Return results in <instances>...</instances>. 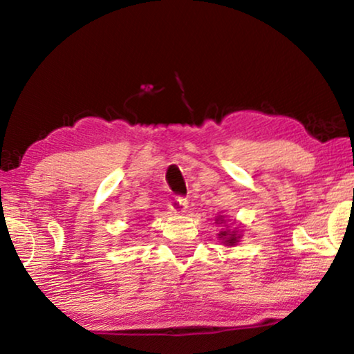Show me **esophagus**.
<instances>
[{
  "mask_svg": "<svg viewBox=\"0 0 354 354\" xmlns=\"http://www.w3.org/2000/svg\"><path fill=\"white\" fill-rule=\"evenodd\" d=\"M170 209L175 214H184L185 211H187L189 207V201L184 198V196H175V198H171L170 203H169Z\"/></svg>",
  "mask_w": 354,
  "mask_h": 354,
  "instance_id": "1",
  "label": "esophagus"
}]
</instances>
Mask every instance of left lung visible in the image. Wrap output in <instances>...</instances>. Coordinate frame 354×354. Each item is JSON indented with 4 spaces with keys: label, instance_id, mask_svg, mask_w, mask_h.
Listing matches in <instances>:
<instances>
[{
    "label": "left lung",
    "instance_id": "obj_1",
    "mask_svg": "<svg viewBox=\"0 0 354 354\" xmlns=\"http://www.w3.org/2000/svg\"><path fill=\"white\" fill-rule=\"evenodd\" d=\"M217 221H221L223 223V218L218 217ZM220 239L223 241L225 245H227V247H232V245H236L239 242V239H241V236L237 234V231H230V230H225V231H220Z\"/></svg>",
    "mask_w": 354,
    "mask_h": 354
}]
</instances>
